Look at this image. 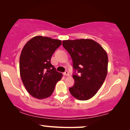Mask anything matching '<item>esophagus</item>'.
Returning a JSON list of instances; mask_svg holds the SVG:
<instances>
[{
  "instance_id": "esophagus-1",
  "label": "esophagus",
  "mask_w": 130,
  "mask_h": 130,
  "mask_svg": "<svg viewBox=\"0 0 130 130\" xmlns=\"http://www.w3.org/2000/svg\"><path fill=\"white\" fill-rule=\"evenodd\" d=\"M64 75L66 76H69V75H70V74H69V72H67V71H66V72H65L64 73Z\"/></svg>"
}]
</instances>
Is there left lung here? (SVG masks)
Listing matches in <instances>:
<instances>
[{"label": "left lung", "mask_w": 130, "mask_h": 130, "mask_svg": "<svg viewBox=\"0 0 130 130\" xmlns=\"http://www.w3.org/2000/svg\"><path fill=\"white\" fill-rule=\"evenodd\" d=\"M63 45L71 56L74 69L79 73V76H73L75 84L69 88L71 95L80 101L92 98L107 75V53L100 44L91 39L63 40Z\"/></svg>", "instance_id": "left-lung-1"}]
</instances>
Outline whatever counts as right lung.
Returning a JSON list of instances; mask_svg holds the SVG:
<instances>
[{"instance_id":"right-lung-1","label":"right lung","mask_w":130,"mask_h":130,"mask_svg":"<svg viewBox=\"0 0 130 130\" xmlns=\"http://www.w3.org/2000/svg\"><path fill=\"white\" fill-rule=\"evenodd\" d=\"M61 41L38 35L25 44L19 58V71L23 84L32 96L43 99L50 96L63 77L51 64V56Z\"/></svg>"}]
</instances>
